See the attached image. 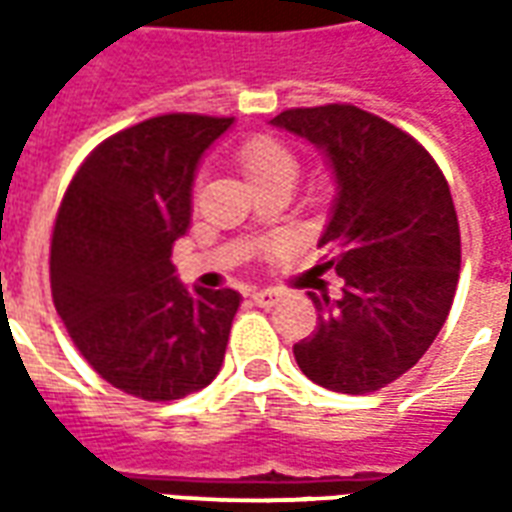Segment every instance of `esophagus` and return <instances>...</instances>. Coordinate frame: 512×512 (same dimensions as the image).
Here are the masks:
<instances>
[{
  "label": "esophagus",
  "mask_w": 512,
  "mask_h": 512,
  "mask_svg": "<svg viewBox=\"0 0 512 512\" xmlns=\"http://www.w3.org/2000/svg\"><path fill=\"white\" fill-rule=\"evenodd\" d=\"M252 301H255L257 307H274L279 301L277 290H255L252 293Z\"/></svg>",
  "instance_id": "esophagus-1"
}]
</instances>
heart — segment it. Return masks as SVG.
<instances>
[{
    "instance_id": "b5f03b06",
    "label": "heart",
    "mask_w": 512,
    "mask_h": 512,
    "mask_svg": "<svg viewBox=\"0 0 512 512\" xmlns=\"http://www.w3.org/2000/svg\"><path fill=\"white\" fill-rule=\"evenodd\" d=\"M235 164L244 172L252 189L274 183V180L293 183V178L299 175V158L274 136H246L244 142L235 147Z\"/></svg>"
}]
</instances>
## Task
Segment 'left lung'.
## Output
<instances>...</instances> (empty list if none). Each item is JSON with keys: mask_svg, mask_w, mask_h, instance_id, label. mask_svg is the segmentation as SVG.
Instances as JSON below:
<instances>
[{"mask_svg": "<svg viewBox=\"0 0 512 512\" xmlns=\"http://www.w3.org/2000/svg\"><path fill=\"white\" fill-rule=\"evenodd\" d=\"M271 123L323 147L340 186L318 246L343 296L310 293L318 326L293 356L323 389L378 392L417 365L450 315L461 227L447 178L408 131L354 104L285 109Z\"/></svg>", "mask_w": 512, "mask_h": 512, "instance_id": "left-lung-1", "label": "left lung"}]
</instances>
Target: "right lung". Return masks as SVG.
Instances as JSON below:
<instances>
[{
  "mask_svg": "<svg viewBox=\"0 0 512 512\" xmlns=\"http://www.w3.org/2000/svg\"><path fill=\"white\" fill-rule=\"evenodd\" d=\"M230 123L172 112L117 131L84 158L57 211V315L87 365L139 400L200 392L224 362L241 296L186 290L169 257L189 227L197 161Z\"/></svg>",
  "mask_w": 512,
  "mask_h": 512,
  "instance_id": "obj_1",
  "label": "right lung"
}]
</instances>
